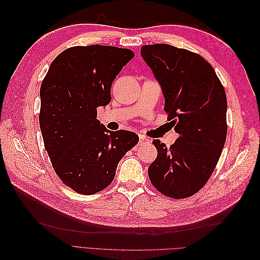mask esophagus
Segmentation results:
<instances>
[{"instance_id": "34e87169", "label": "esophagus", "mask_w": 260, "mask_h": 260, "mask_svg": "<svg viewBox=\"0 0 260 260\" xmlns=\"http://www.w3.org/2000/svg\"><path fill=\"white\" fill-rule=\"evenodd\" d=\"M139 140H140V144L149 142V140L145 136H143V135H139Z\"/></svg>"}]
</instances>
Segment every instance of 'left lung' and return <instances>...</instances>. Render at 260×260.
Masks as SVG:
<instances>
[{"label":"left lung","mask_w":260,"mask_h":260,"mask_svg":"<svg viewBox=\"0 0 260 260\" xmlns=\"http://www.w3.org/2000/svg\"><path fill=\"white\" fill-rule=\"evenodd\" d=\"M141 55L161 85L168 123L179 135L170 147L153 141L149 180L169 198H190L209 180L225 143L224 88L209 62L188 50L158 43L143 45Z\"/></svg>","instance_id":"left-lung-1"}]
</instances>
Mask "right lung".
<instances>
[{"label": "right lung", "mask_w": 260, "mask_h": 260, "mask_svg": "<svg viewBox=\"0 0 260 260\" xmlns=\"http://www.w3.org/2000/svg\"><path fill=\"white\" fill-rule=\"evenodd\" d=\"M135 53L107 45L73 46L55 58L41 84L39 122L45 151L61 182L83 195L112 183L117 165L139 142L135 132L109 131L96 118L111 102L116 76Z\"/></svg>", "instance_id": "1"}]
</instances>
